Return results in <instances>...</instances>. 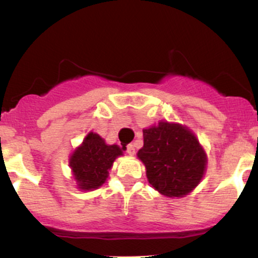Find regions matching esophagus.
I'll list each match as a JSON object with an SVG mask.
<instances>
[{
	"label": "esophagus",
	"instance_id": "34e87169",
	"mask_svg": "<svg viewBox=\"0 0 258 258\" xmlns=\"http://www.w3.org/2000/svg\"><path fill=\"white\" fill-rule=\"evenodd\" d=\"M126 152L128 153L130 155H134L135 153H136V149H135L134 144H128V146H127V148H126Z\"/></svg>",
	"mask_w": 258,
	"mask_h": 258
}]
</instances>
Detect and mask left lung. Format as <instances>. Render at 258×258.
Listing matches in <instances>:
<instances>
[{
    "label": "left lung",
    "instance_id": "left-lung-1",
    "mask_svg": "<svg viewBox=\"0 0 258 258\" xmlns=\"http://www.w3.org/2000/svg\"><path fill=\"white\" fill-rule=\"evenodd\" d=\"M137 157L146 166L149 183L166 197H183L202 180L207 155L186 126L160 121L143 130Z\"/></svg>",
    "mask_w": 258,
    "mask_h": 258
}]
</instances>
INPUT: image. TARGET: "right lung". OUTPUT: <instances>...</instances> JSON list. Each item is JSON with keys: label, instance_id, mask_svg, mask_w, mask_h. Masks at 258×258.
I'll use <instances>...</instances> for the list:
<instances>
[{"label": "right lung", "instance_id": "add662e5", "mask_svg": "<svg viewBox=\"0 0 258 258\" xmlns=\"http://www.w3.org/2000/svg\"><path fill=\"white\" fill-rule=\"evenodd\" d=\"M122 153L118 146H109L98 134L89 132L71 155L69 163L78 188L92 191L100 187L109 176L115 159Z\"/></svg>", "mask_w": 258, "mask_h": 258}]
</instances>
